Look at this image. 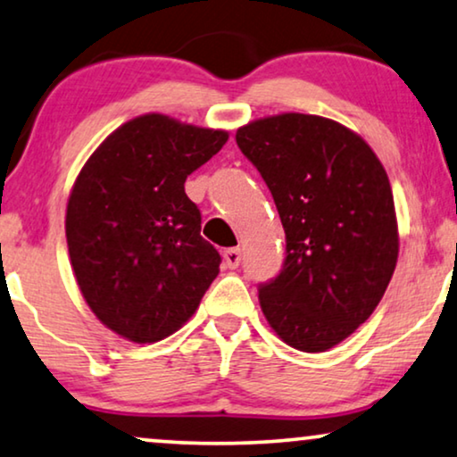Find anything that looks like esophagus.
Listing matches in <instances>:
<instances>
[{"mask_svg":"<svg viewBox=\"0 0 457 457\" xmlns=\"http://www.w3.org/2000/svg\"><path fill=\"white\" fill-rule=\"evenodd\" d=\"M224 264L228 268H239L241 264V249L239 247H230L224 252Z\"/></svg>","mask_w":457,"mask_h":457,"instance_id":"1","label":"esophagus"}]
</instances>
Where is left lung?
<instances>
[{
  "label": "left lung",
  "mask_w": 457,
  "mask_h": 457,
  "mask_svg": "<svg viewBox=\"0 0 457 457\" xmlns=\"http://www.w3.org/2000/svg\"><path fill=\"white\" fill-rule=\"evenodd\" d=\"M285 228V262L258 287L287 345L327 352L364 324L397 264L395 205L383 164L343 124L312 114L262 118L237 130Z\"/></svg>",
  "instance_id": "1"
}]
</instances>
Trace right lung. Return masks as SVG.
<instances>
[{"instance_id": "obj_1", "label": "right lung", "mask_w": 457, "mask_h": 457, "mask_svg": "<svg viewBox=\"0 0 457 457\" xmlns=\"http://www.w3.org/2000/svg\"><path fill=\"white\" fill-rule=\"evenodd\" d=\"M227 139L145 114L116 129L80 170L66 210L68 253L93 314L124 339L172 335L218 277L222 258L202 237L185 180Z\"/></svg>"}]
</instances>
